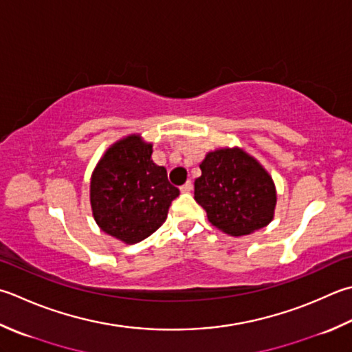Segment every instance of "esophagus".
Here are the masks:
<instances>
[{"label": "esophagus", "mask_w": 352, "mask_h": 352, "mask_svg": "<svg viewBox=\"0 0 352 352\" xmlns=\"http://www.w3.org/2000/svg\"><path fill=\"white\" fill-rule=\"evenodd\" d=\"M180 190L183 192V194H188V192H190L192 190V183L190 182H186L182 188H180Z\"/></svg>", "instance_id": "34e87169"}]
</instances>
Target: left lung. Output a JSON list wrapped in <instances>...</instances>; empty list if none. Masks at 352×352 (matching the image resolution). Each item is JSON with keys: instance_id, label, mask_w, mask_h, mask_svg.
<instances>
[{"instance_id": "obj_1", "label": "left lung", "mask_w": 352, "mask_h": 352, "mask_svg": "<svg viewBox=\"0 0 352 352\" xmlns=\"http://www.w3.org/2000/svg\"><path fill=\"white\" fill-rule=\"evenodd\" d=\"M195 201L209 221L232 236H243L273 219L276 189L267 170L243 149H218L199 164Z\"/></svg>"}]
</instances>
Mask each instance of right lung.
<instances>
[{"label":"right lung","mask_w":352,"mask_h":352,"mask_svg":"<svg viewBox=\"0 0 352 352\" xmlns=\"http://www.w3.org/2000/svg\"><path fill=\"white\" fill-rule=\"evenodd\" d=\"M151 155L153 144L129 135L107 151L91 177L89 198L96 223L126 244L153 235L180 195L169 183L166 169L157 166Z\"/></svg>","instance_id":"1"}]
</instances>
